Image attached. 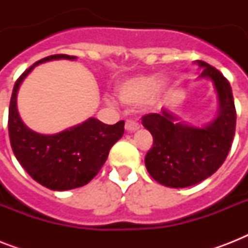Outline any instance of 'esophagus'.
<instances>
[{
	"mask_svg": "<svg viewBox=\"0 0 248 248\" xmlns=\"http://www.w3.org/2000/svg\"><path fill=\"white\" fill-rule=\"evenodd\" d=\"M139 124L134 120H127L126 121V124H124V128H126V131L128 132H132V131H136L138 128H139Z\"/></svg>",
	"mask_w": 248,
	"mask_h": 248,
	"instance_id": "1",
	"label": "esophagus"
}]
</instances>
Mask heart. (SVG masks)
I'll list each match as a JSON object with an SVG mask.
<instances>
[{
  "instance_id": "heart-1",
  "label": "heart",
  "mask_w": 248,
  "mask_h": 248,
  "mask_svg": "<svg viewBox=\"0 0 248 248\" xmlns=\"http://www.w3.org/2000/svg\"><path fill=\"white\" fill-rule=\"evenodd\" d=\"M158 86V77L155 76H140L130 78L117 86V96L124 104H141L151 96V93Z\"/></svg>"
}]
</instances>
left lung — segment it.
<instances>
[{
  "label": "left lung",
  "mask_w": 248,
  "mask_h": 248,
  "mask_svg": "<svg viewBox=\"0 0 248 248\" xmlns=\"http://www.w3.org/2000/svg\"><path fill=\"white\" fill-rule=\"evenodd\" d=\"M200 77L214 82L219 96V113L204 127L176 122L162 109L141 117V124L153 136V145L145 155L148 172L159 184L185 188L198 184L216 172L227 158L235 134L234 99L231 83L216 68L202 60Z\"/></svg>",
  "instance_id": "obj_1"
}]
</instances>
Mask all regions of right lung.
<instances>
[{
  "instance_id": "add662e5",
  "label": "right lung",
  "mask_w": 248,
  "mask_h": 248,
  "mask_svg": "<svg viewBox=\"0 0 248 248\" xmlns=\"http://www.w3.org/2000/svg\"><path fill=\"white\" fill-rule=\"evenodd\" d=\"M55 59L73 60L76 56L58 54L29 67L14 85L7 124L14 155L32 179L52 190H68L83 186L96 176L110 148L124 135V122L105 124L89 118L55 135H42L27 127L16 108L19 86L37 64Z\"/></svg>"
}]
</instances>
